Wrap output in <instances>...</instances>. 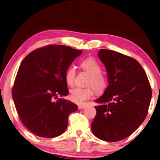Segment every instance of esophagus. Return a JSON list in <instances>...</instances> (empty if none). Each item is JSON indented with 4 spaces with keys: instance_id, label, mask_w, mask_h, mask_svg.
Segmentation results:
<instances>
[{
    "instance_id": "1",
    "label": "esophagus",
    "mask_w": 160,
    "mask_h": 160,
    "mask_svg": "<svg viewBox=\"0 0 160 160\" xmlns=\"http://www.w3.org/2000/svg\"><path fill=\"white\" fill-rule=\"evenodd\" d=\"M86 106V104H79L78 105V108L79 109V110H81V109H83V108H84Z\"/></svg>"
}]
</instances>
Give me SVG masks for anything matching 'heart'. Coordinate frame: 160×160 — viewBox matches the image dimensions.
I'll list each match as a JSON object with an SVG mask.
<instances>
[{
  "mask_svg": "<svg viewBox=\"0 0 160 160\" xmlns=\"http://www.w3.org/2000/svg\"><path fill=\"white\" fill-rule=\"evenodd\" d=\"M80 66L82 69L90 75L88 85L91 87L76 88L71 91V100L77 103H84L86 100L92 98L94 94L93 88L97 92H101L108 85L107 77L102 73V67L96 60L92 58H86L81 62ZM75 75L76 68L71 65L67 68L64 75V79L68 85H72Z\"/></svg>",
  "mask_w": 160,
  "mask_h": 160,
  "instance_id": "b5f03b06",
  "label": "heart"
}]
</instances>
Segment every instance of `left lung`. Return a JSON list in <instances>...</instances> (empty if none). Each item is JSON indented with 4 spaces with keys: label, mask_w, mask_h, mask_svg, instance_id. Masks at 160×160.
<instances>
[{
    "label": "left lung",
    "mask_w": 160,
    "mask_h": 160,
    "mask_svg": "<svg viewBox=\"0 0 160 160\" xmlns=\"http://www.w3.org/2000/svg\"><path fill=\"white\" fill-rule=\"evenodd\" d=\"M98 57L108 72V86L96 100L93 135L115 142L130 136L148 115L152 88L145 71L135 58L118 52L101 49Z\"/></svg>",
    "instance_id": "1"
}]
</instances>
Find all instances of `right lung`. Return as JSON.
Masks as SVG:
<instances>
[{"mask_svg": "<svg viewBox=\"0 0 160 160\" xmlns=\"http://www.w3.org/2000/svg\"><path fill=\"white\" fill-rule=\"evenodd\" d=\"M81 50L64 45H48L30 52L17 71L12 96L21 122L38 137L53 138L67 129L68 118L78 109L58 96L68 94L64 75Z\"/></svg>", "mask_w": 160, "mask_h": 160, "instance_id": "obj_1", "label": "right lung"}]
</instances>
